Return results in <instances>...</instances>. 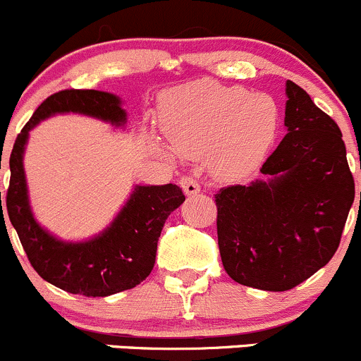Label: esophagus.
<instances>
[{
	"instance_id": "34e87169",
	"label": "esophagus",
	"mask_w": 361,
	"mask_h": 361,
	"mask_svg": "<svg viewBox=\"0 0 361 361\" xmlns=\"http://www.w3.org/2000/svg\"><path fill=\"white\" fill-rule=\"evenodd\" d=\"M180 185L188 197L190 195H197L198 192H200V183H198L193 176H183L180 180Z\"/></svg>"
}]
</instances>
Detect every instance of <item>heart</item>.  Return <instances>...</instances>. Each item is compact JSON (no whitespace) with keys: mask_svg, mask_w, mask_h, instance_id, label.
Listing matches in <instances>:
<instances>
[{"mask_svg":"<svg viewBox=\"0 0 361 361\" xmlns=\"http://www.w3.org/2000/svg\"><path fill=\"white\" fill-rule=\"evenodd\" d=\"M161 122L178 152L193 157L209 149L215 175L238 178L267 154L276 134L279 110L264 93L200 80L163 94Z\"/></svg>","mask_w":361,"mask_h":361,"instance_id":"1","label":"heart"}]
</instances>
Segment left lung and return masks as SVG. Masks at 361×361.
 <instances>
[{"label": "left lung", "instance_id": "obj_1", "mask_svg": "<svg viewBox=\"0 0 361 361\" xmlns=\"http://www.w3.org/2000/svg\"><path fill=\"white\" fill-rule=\"evenodd\" d=\"M285 93L287 135L259 169L267 180L215 195L224 270L268 292L297 287L329 263L355 200L338 123L295 82Z\"/></svg>", "mask_w": 361, "mask_h": 361}]
</instances>
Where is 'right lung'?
I'll list each match as a JSON object with an SVG mask.
<instances>
[{"instance_id":"add662e5","label":"right lung","mask_w":361,"mask_h":361,"mask_svg":"<svg viewBox=\"0 0 361 361\" xmlns=\"http://www.w3.org/2000/svg\"><path fill=\"white\" fill-rule=\"evenodd\" d=\"M56 114H81L115 127L127 123L117 94L98 90H64L40 103L16 137L10 156L6 210L28 261L54 287L85 297H106L146 280L156 261L157 241L168 215L185 202L178 185H137L114 222L88 241H61L45 231L28 202L23 152L28 132ZM1 168V166H0ZM1 205V192H0ZM0 221L3 217V207ZM6 227V226H5Z\"/></svg>"}]
</instances>
